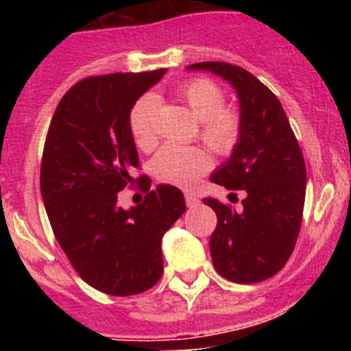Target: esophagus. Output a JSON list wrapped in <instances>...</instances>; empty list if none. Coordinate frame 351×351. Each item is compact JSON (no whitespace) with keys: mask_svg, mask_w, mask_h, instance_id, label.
<instances>
[{"mask_svg":"<svg viewBox=\"0 0 351 351\" xmlns=\"http://www.w3.org/2000/svg\"><path fill=\"white\" fill-rule=\"evenodd\" d=\"M184 200H186V206H188V207H195L198 204V198L195 197V195H191V193H186Z\"/></svg>","mask_w":351,"mask_h":351,"instance_id":"1","label":"esophagus"}]
</instances>
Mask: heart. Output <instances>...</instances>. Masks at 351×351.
Segmentation results:
<instances>
[{
  "label": "heart",
  "mask_w": 351,
  "mask_h": 351,
  "mask_svg": "<svg viewBox=\"0 0 351 351\" xmlns=\"http://www.w3.org/2000/svg\"><path fill=\"white\" fill-rule=\"evenodd\" d=\"M181 100L188 105L197 119H200V135L218 153H226L239 138V117L230 108H223V93L207 79L186 82L179 91ZM156 96L145 95L138 98L130 112V130L138 147L149 149L156 142L154 114ZM213 165L209 153L198 145L167 144L153 160V173L169 184L193 186L198 178Z\"/></svg>",
  "instance_id": "1"
}]
</instances>
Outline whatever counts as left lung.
Listing matches in <instances>:
<instances>
[{"mask_svg":"<svg viewBox=\"0 0 351 351\" xmlns=\"http://www.w3.org/2000/svg\"><path fill=\"white\" fill-rule=\"evenodd\" d=\"M221 77L241 108L239 138L210 181L243 190L239 210L204 198L218 216L209 241L214 269L234 283H258L283 267L299 237L306 198V165L299 142L274 93L235 64L206 61L188 66Z\"/></svg>","mask_w":351,"mask_h":351,"instance_id":"left-lung-1","label":"left lung"}]
</instances>
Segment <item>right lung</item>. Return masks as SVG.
Instances as JSON below:
<instances>
[{
    "label": "right lung",
    "instance_id": "1",
    "mask_svg": "<svg viewBox=\"0 0 351 351\" xmlns=\"http://www.w3.org/2000/svg\"><path fill=\"white\" fill-rule=\"evenodd\" d=\"M165 71L77 82L56 108L43 147L40 190L52 232L80 278L108 295L158 283L161 239L186 210L184 195L170 184L156 186L138 206H117L138 167L130 112Z\"/></svg>",
    "mask_w": 351,
    "mask_h": 351
}]
</instances>
